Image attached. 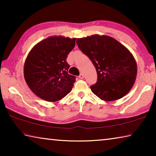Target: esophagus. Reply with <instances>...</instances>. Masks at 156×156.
<instances>
[{"mask_svg":"<svg viewBox=\"0 0 156 156\" xmlns=\"http://www.w3.org/2000/svg\"><path fill=\"white\" fill-rule=\"evenodd\" d=\"M79 78H80V79H83L84 78V75L83 74V73H80V76H79Z\"/></svg>","mask_w":156,"mask_h":156,"instance_id":"obj_1","label":"esophagus"}]
</instances>
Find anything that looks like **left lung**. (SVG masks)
Listing matches in <instances>:
<instances>
[{"instance_id":"obj_1","label":"left lung","mask_w":156,"mask_h":156,"mask_svg":"<svg viewBox=\"0 0 156 156\" xmlns=\"http://www.w3.org/2000/svg\"><path fill=\"white\" fill-rule=\"evenodd\" d=\"M76 43L96 67L98 80L90 87L96 96L105 101H113L131 90L137 65L125 46L112 37L97 34L78 38Z\"/></svg>"}]
</instances>
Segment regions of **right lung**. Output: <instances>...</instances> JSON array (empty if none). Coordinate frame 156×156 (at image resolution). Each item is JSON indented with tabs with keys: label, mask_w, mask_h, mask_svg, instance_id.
Wrapping results in <instances>:
<instances>
[{
	"label": "right lung",
	"mask_w": 156,
	"mask_h": 156,
	"mask_svg": "<svg viewBox=\"0 0 156 156\" xmlns=\"http://www.w3.org/2000/svg\"><path fill=\"white\" fill-rule=\"evenodd\" d=\"M75 44L76 38L51 36L36 44L29 53L24 77L37 96L54 102L72 91L76 76L68 73L70 66L66 60Z\"/></svg>",
	"instance_id": "right-lung-1"
}]
</instances>
